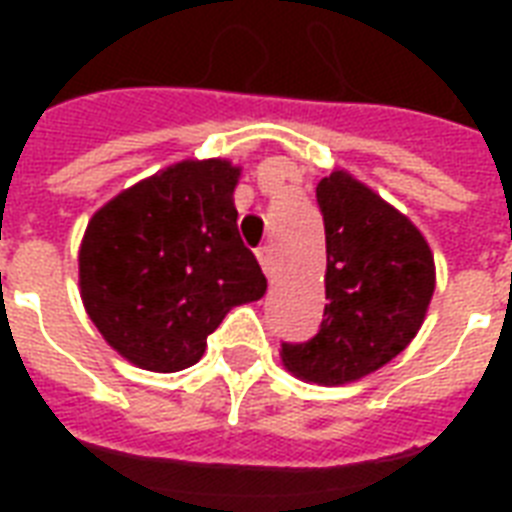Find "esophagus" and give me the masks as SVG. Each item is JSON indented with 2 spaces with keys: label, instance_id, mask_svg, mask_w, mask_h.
<instances>
[{
  "label": "esophagus",
  "instance_id": "1",
  "mask_svg": "<svg viewBox=\"0 0 512 512\" xmlns=\"http://www.w3.org/2000/svg\"><path fill=\"white\" fill-rule=\"evenodd\" d=\"M257 260L263 265V271L268 279H273V273H276V252H273L271 244H265V247L257 249Z\"/></svg>",
  "mask_w": 512,
  "mask_h": 512
}]
</instances>
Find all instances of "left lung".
<instances>
[{
  "label": "left lung",
  "instance_id": "left-lung-1",
  "mask_svg": "<svg viewBox=\"0 0 512 512\" xmlns=\"http://www.w3.org/2000/svg\"><path fill=\"white\" fill-rule=\"evenodd\" d=\"M327 233V300L319 335L281 345L287 372L345 385L401 353L420 332L436 263L420 228L345 170L316 185Z\"/></svg>",
  "mask_w": 512,
  "mask_h": 512
}]
</instances>
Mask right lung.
Here are the masks:
<instances>
[{"label":"right lung","instance_id":"right-lung-1","mask_svg":"<svg viewBox=\"0 0 512 512\" xmlns=\"http://www.w3.org/2000/svg\"><path fill=\"white\" fill-rule=\"evenodd\" d=\"M241 167L185 159L92 215L79 247L82 303L103 340L148 372H180L236 305L265 295L236 225Z\"/></svg>","mask_w":512,"mask_h":512}]
</instances>
